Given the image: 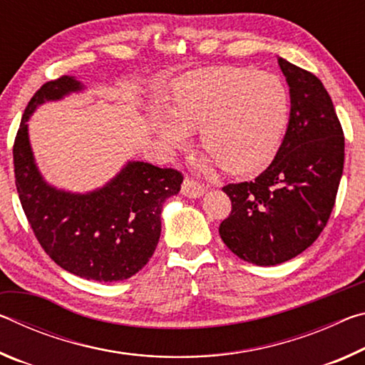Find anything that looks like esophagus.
<instances>
[{
	"label": "esophagus",
	"mask_w": 365,
	"mask_h": 365,
	"mask_svg": "<svg viewBox=\"0 0 365 365\" xmlns=\"http://www.w3.org/2000/svg\"><path fill=\"white\" fill-rule=\"evenodd\" d=\"M206 187L200 182H196L195 178L187 177L182 183V193L188 197H200L205 195Z\"/></svg>",
	"instance_id": "1"
}]
</instances>
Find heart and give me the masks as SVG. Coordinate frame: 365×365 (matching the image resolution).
<instances>
[{
	"instance_id": "1",
	"label": "heart",
	"mask_w": 365,
	"mask_h": 365,
	"mask_svg": "<svg viewBox=\"0 0 365 365\" xmlns=\"http://www.w3.org/2000/svg\"><path fill=\"white\" fill-rule=\"evenodd\" d=\"M289 113L288 91L272 73L252 69L196 71L178 80L169 115L156 120L159 137L172 148L185 130H200V143L232 174L261 169L274 156Z\"/></svg>"
}]
</instances>
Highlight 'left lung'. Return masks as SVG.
Returning <instances> with one entry per match:
<instances>
[{"instance_id":"left-lung-1","label":"left lung","mask_w":365,"mask_h":365,"mask_svg":"<svg viewBox=\"0 0 365 365\" xmlns=\"http://www.w3.org/2000/svg\"><path fill=\"white\" fill-rule=\"evenodd\" d=\"M279 64L292 100L285 138L255 180L222 188L232 201L222 242L256 265L289 261L316 242L343 175L344 137L330 95L314 73L282 58Z\"/></svg>"}]
</instances>
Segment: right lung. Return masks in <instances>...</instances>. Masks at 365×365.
I'll list each match as a JSON object with an SVG mask.
<instances>
[{
    "label": "right lung",
    "mask_w": 365,
    "mask_h": 365,
    "mask_svg": "<svg viewBox=\"0 0 365 365\" xmlns=\"http://www.w3.org/2000/svg\"><path fill=\"white\" fill-rule=\"evenodd\" d=\"M78 90V80L63 76L43 83L29 101L12 146L16 188L36 240L59 267L86 280H125L151 259L163 205L180 191L183 175L137 160L91 193L49 187L34 163L27 120L38 104Z\"/></svg>",
    "instance_id": "1"
}]
</instances>
